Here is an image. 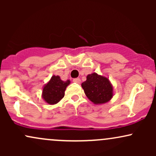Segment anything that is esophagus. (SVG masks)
<instances>
[{
    "mask_svg": "<svg viewBox=\"0 0 156 156\" xmlns=\"http://www.w3.org/2000/svg\"><path fill=\"white\" fill-rule=\"evenodd\" d=\"M73 82H75V83H80V79L79 78H74V79H73Z\"/></svg>",
    "mask_w": 156,
    "mask_h": 156,
    "instance_id": "34e87169",
    "label": "esophagus"
}]
</instances>
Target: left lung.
<instances>
[{"label": "left lung", "mask_w": 156, "mask_h": 156, "mask_svg": "<svg viewBox=\"0 0 156 156\" xmlns=\"http://www.w3.org/2000/svg\"><path fill=\"white\" fill-rule=\"evenodd\" d=\"M85 94L94 104H103L113 98L114 89L108 78L96 73L87 76V80L82 83Z\"/></svg>", "instance_id": "obj_1"}]
</instances>
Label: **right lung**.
<instances>
[{
    "label": "right lung",
    "instance_id": "right-lung-1",
    "mask_svg": "<svg viewBox=\"0 0 156 156\" xmlns=\"http://www.w3.org/2000/svg\"><path fill=\"white\" fill-rule=\"evenodd\" d=\"M69 83V80L64 81L58 76H53L43 87L42 98L48 104H56L64 98V92Z\"/></svg>",
    "mask_w": 156,
    "mask_h": 156
}]
</instances>
